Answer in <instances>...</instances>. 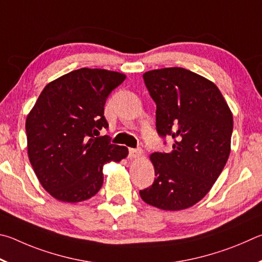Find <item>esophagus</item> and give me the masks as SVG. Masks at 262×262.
<instances>
[{"label":"esophagus","mask_w":262,"mask_h":262,"mask_svg":"<svg viewBox=\"0 0 262 262\" xmlns=\"http://www.w3.org/2000/svg\"><path fill=\"white\" fill-rule=\"evenodd\" d=\"M143 155V150L141 148H130L128 149V158L130 159H137Z\"/></svg>","instance_id":"1"}]
</instances>
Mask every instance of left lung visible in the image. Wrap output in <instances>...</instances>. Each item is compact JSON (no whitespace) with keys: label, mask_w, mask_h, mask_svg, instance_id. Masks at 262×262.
Segmentation results:
<instances>
[{"label":"left lung","mask_w":262,"mask_h":262,"mask_svg":"<svg viewBox=\"0 0 262 262\" xmlns=\"http://www.w3.org/2000/svg\"><path fill=\"white\" fill-rule=\"evenodd\" d=\"M143 78L157 104L158 134L173 143L170 153L150 155L157 178L139 194L163 210L189 208L208 193L226 166L232 114L214 82L186 69H159Z\"/></svg>","instance_id":"1"}]
</instances>
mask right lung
I'll use <instances>...</instances> for the list:
<instances>
[{
	"instance_id": "add662e5",
	"label": "right lung",
	"mask_w": 262,
	"mask_h": 262,
	"mask_svg": "<svg viewBox=\"0 0 262 262\" xmlns=\"http://www.w3.org/2000/svg\"><path fill=\"white\" fill-rule=\"evenodd\" d=\"M125 75L81 68L45 87L26 118L27 153L43 189L64 203L98 193L103 166L126 158L127 148L99 137L108 128L104 104Z\"/></svg>"
}]
</instances>
